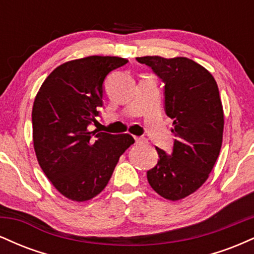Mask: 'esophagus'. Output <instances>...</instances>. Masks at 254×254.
I'll list each match as a JSON object with an SVG mask.
<instances>
[{
  "label": "esophagus",
  "instance_id": "1",
  "mask_svg": "<svg viewBox=\"0 0 254 254\" xmlns=\"http://www.w3.org/2000/svg\"><path fill=\"white\" fill-rule=\"evenodd\" d=\"M135 142L136 144H143L147 143V139H145L144 137H135Z\"/></svg>",
  "mask_w": 254,
  "mask_h": 254
}]
</instances>
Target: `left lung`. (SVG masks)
<instances>
[{
    "label": "left lung",
    "instance_id": "8db88e82",
    "mask_svg": "<svg viewBox=\"0 0 254 254\" xmlns=\"http://www.w3.org/2000/svg\"><path fill=\"white\" fill-rule=\"evenodd\" d=\"M136 60L165 83V111L176 136L171 155L156 148L159 161L147 172L148 182L166 199H183L205 183L220 154L224 119L217 83L190 58Z\"/></svg>",
    "mask_w": 254,
    "mask_h": 254
}]
</instances>
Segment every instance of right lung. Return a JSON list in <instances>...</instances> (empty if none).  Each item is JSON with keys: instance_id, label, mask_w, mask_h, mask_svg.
<instances>
[{"instance_id": "obj_1", "label": "right lung", "mask_w": 254, "mask_h": 254, "mask_svg": "<svg viewBox=\"0 0 254 254\" xmlns=\"http://www.w3.org/2000/svg\"><path fill=\"white\" fill-rule=\"evenodd\" d=\"M127 60L89 56L61 64L44 81L32 110L33 145L40 167L64 197L92 199L109 183L129 133L89 131L103 106L105 77Z\"/></svg>"}]
</instances>
